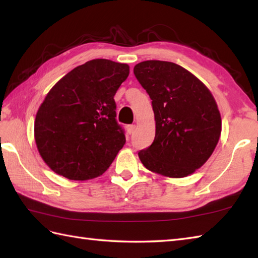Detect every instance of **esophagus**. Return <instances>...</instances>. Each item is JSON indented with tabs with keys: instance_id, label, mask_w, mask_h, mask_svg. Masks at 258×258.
Segmentation results:
<instances>
[{
	"instance_id": "esophagus-1",
	"label": "esophagus",
	"mask_w": 258,
	"mask_h": 258,
	"mask_svg": "<svg viewBox=\"0 0 258 258\" xmlns=\"http://www.w3.org/2000/svg\"><path fill=\"white\" fill-rule=\"evenodd\" d=\"M134 130H135V125H133V124L126 126V131H127L128 134H132L134 132Z\"/></svg>"
}]
</instances>
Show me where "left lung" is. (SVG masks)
<instances>
[{
  "label": "left lung",
  "mask_w": 258,
  "mask_h": 258,
  "mask_svg": "<svg viewBox=\"0 0 258 258\" xmlns=\"http://www.w3.org/2000/svg\"><path fill=\"white\" fill-rule=\"evenodd\" d=\"M134 74L151 97L156 127L153 144L139 152L142 164L165 177L193 174L211 157L221 138V113L212 92L172 62H141Z\"/></svg>",
  "instance_id": "8db88e82"
}]
</instances>
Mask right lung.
Returning <instances> with one entry per match:
<instances>
[{
    "label": "right lung",
    "instance_id": "right-lung-1",
    "mask_svg": "<svg viewBox=\"0 0 258 258\" xmlns=\"http://www.w3.org/2000/svg\"><path fill=\"white\" fill-rule=\"evenodd\" d=\"M130 67L96 58L59 80L38 107L34 139L42 160L72 180L92 179L106 171L125 144L116 123L114 95Z\"/></svg>",
    "mask_w": 258,
    "mask_h": 258
}]
</instances>
